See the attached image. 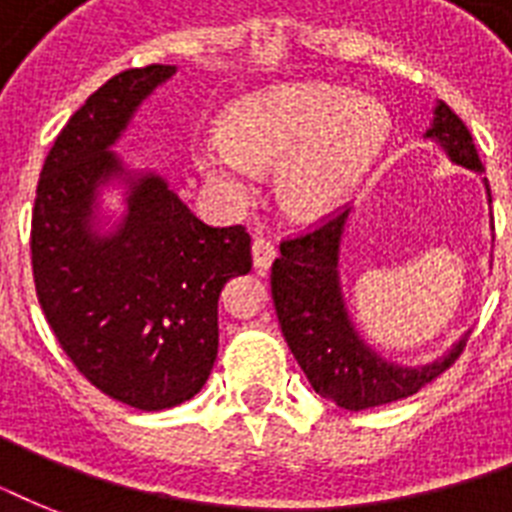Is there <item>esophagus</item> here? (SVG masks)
I'll return each mask as SVG.
<instances>
[{"label": "esophagus", "mask_w": 512, "mask_h": 512, "mask_svg": "<svg viewBox=\"0 0 512 512\" xmlns=\"http://www.w3.org/2000/svg\"><path fill=\"white\" fill-rule=\"evenodd\" d=\"M252 260H255L257 273H265L276 260V244L271 239H263V236H257L252 241Z\"/></svg>", "instance_id": "1"}]
</instances>
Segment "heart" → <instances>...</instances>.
Wrapping results in <instances>:
<instances>
[{
    "instance_id": "heart-1",
    "label": "heart",
    "mask_w": 512,
    "mask_h": 512,
    "mask_svg": "<svg viewBox=\"0 0 512 512\" xmlns=\"http://www.w3.org/2000/svg\"><path fill=\"white\" fill-rule=\"evenodd\" d=\"M388 122L380 108L329 84H284L236 100L220 138L193 143V162L233 201L252 193L257 167L276 165L287 212L321 217L340 207L380 154Z\"/></svg>"
}]
</instances>
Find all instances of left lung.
Masks as SVG:
<instances>
[{
  "label": "left lung",
  "mask_w": 512,
  "mask_h": 512,
  "mask_svg": "<svg viewBox=\"0 0 512 512\" xmlns=\"http://www.w3.org/2000/svg\"><path fill=\"white\" fill-rule=\"evenodd\" d=\"M425 138L441 143L449 159L468 170H484L473 135L446 103H438L433 127ZM492 201V191L486 183ZM350 209L324 220L311 231L284 239L271 268V295L281 332L297 364L319 396L342 409L361 412L393 404L444 374L460 358L465 337L441 361L425 366H398L380 358L350 324L340 292V241Z\"/></svg>",
  "instance_id": "left-lung-1"
}]
</instances>
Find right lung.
Instances as JSON below:
<instances>
[{
  "mask_svg": "<svg viewBox=\"0 0 512 512\" xmlns=\"http://www.w3.org/2000/svg\"><path fill=\"white\" fill-rule=\"evenodd\" d=\"M172 74L130 68L92 92L52 143L31 212L36 297L60 348L140 412L199 393L217 358V297L252 268L247 228L201 223L159 175L132 180L116 233L92 231L98 185L124 172L108 148Z\"/></svg>",
  "mask_w": 512,
  "mask_h": 512,
  "instance_id": "1",
  "label": "right lung"
}]
</instances>
